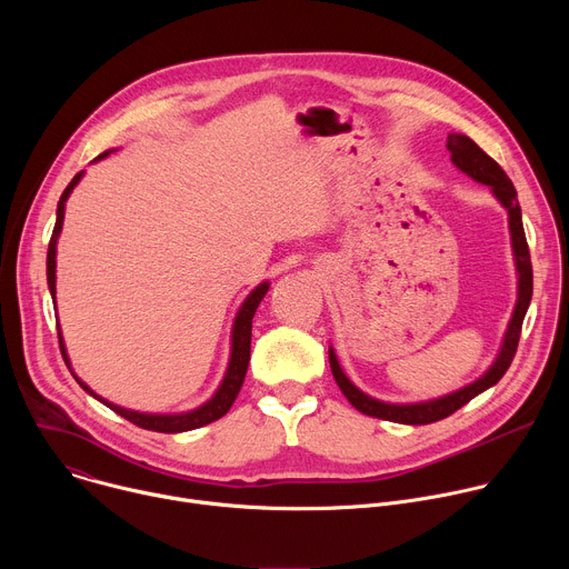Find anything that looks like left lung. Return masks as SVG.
Listing matches in <instances>:
<instances>
[{
    "instance_id": "8db88e82",
    "label": "left lung",
    "mask_w": 569,
    "mask_h": 569,
    "mask_svg": "<svg viewBox=\"0 0 569 569\" xmlns=\"http://www.w3.org/2000/svg\"><path fill=\"white\" fill-rule=\"evenodd\" d=\"M446 148L452 154L455 167L459 171H463L466 176H470L472 180H477L486 187H491L496 198L509 211V229H511V242H513L516 268H518V301H516L513 317L509 321V331L505 336L502 351H500L498 360L493 362V367L486 371L481 378H477L475 382H470V385L461 387L459 391H452L443 398H437V400L412 402V405H393V402L376 400V398L362 393L345 376L342 367L338 365V358H336L333 349H329V362H331L333 378H336L338 387L349 398L353 408L358 412L367 415V417H376V419L393 421V423H405V426H428V423H435V421H441V419L455 415L459 408H463L466 402H470L477 393L493 387L507 373V369L511 367L513 356L518 351L522 321H525V315H527V308H529V301H531V292H533L531 257H529V246H527V236H525V227H522V213H520L518 193H516L513 182L507 178V173L502 171L498 161L491 154H486L470 137L452 132V134H448Z\"/></svg>"
}]
</instances>
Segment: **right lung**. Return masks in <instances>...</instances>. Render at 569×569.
Returning <instances> with one entry per match:
<instances>
[{"label":"right lung","instance_id":"add662e5","mask_svg":"<svg viewBox=\"0 0 569 569\" xmlns=\"http://www.w3.org/2000/svg\"><path fill=\"white\" fill-rule=\"evenodd\" d=\"M108 152L99 154L97 159H103ZM83 178V171L76 173L73 180L67 184V189L62 191L60 196V202H58V211H56V227H53V233H51V240H49V252H47V281H49V290H51V297L56 299V242H58V236H60V229H62V218H64V202L69 198V193L73 191V187L78 184V180ZM268 283H261L259 288L252 290V295L246 299V303L240 306L238 315H236V321H233V331H231V358H229V367H227V373L222 378V385L218 387V391L213 393L211 400H207L202 408L193 410V412H187V415H141V412H132V410H123L119 408V405H112L108 400H103L101 396H97L83 380H80L78 376L76 382L83 387L88 393H92L94 398H99L103 405H108L110 410H114L119 417L128 419L130 423L143 428V430H152V432H167V435H176V432H189V430H196V428H202L207 423H213L218 419H222L229 408L233 405L240 387H242V380H246V373H248V365H250V345H252V317L261 303V299L266 297L268 292ZM58 342H60V351H62V358H64V365L69 367V360H67V353H64V345H62V338L58 333ZM71 371V367H69ZM73 373V371H71Z\"/></svg>","mask_w":569,"mask_h":569}]
</instances>
